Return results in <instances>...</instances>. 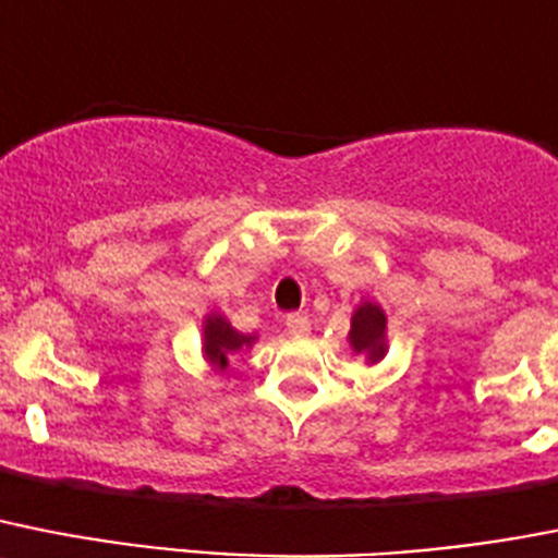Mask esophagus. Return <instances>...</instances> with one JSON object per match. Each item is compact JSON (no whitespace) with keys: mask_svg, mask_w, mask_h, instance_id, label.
Returning a JSON list of instances; mask_svg holds the SVG:
<instances>
[{"mask_svg":"<svg viewBox=\"0 0 558 558\" xmlns=\"http://www.w3.org/2000/svg\"><path fill=\"white\" fill-rule=\"evenodd\" d=\"M284 327H288L290 336L302 338L311 332V318L304 316V313H290V316L284 318Z\"/></svg>","mask_w":558,"mask_h":558,"instance_id":"1","label":"esophagus"}]
</instances>
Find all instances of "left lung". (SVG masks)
I'll return each instance as SVG.
<instances>
[{
	"label": "left lung",
	"instance_id": "obj_1",
	"mask_svg": "<svg viewBox=\"0 0 558 558\" xmlns=\"http://www.w3.org/2000/svg\"><path fill=\"white\" fill-rule=\"evenodd\" d=\"M350 344L355 352H364L366 359L380 361L387 352V316L375 302H364L352 313Z\"/></svg>",
	"mask_w": 558,
	"mask_h": 558
}]
</instances>
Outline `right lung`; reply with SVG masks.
I'll return each instance as SVG.
<instances>
[{
  "instance_id": "add662e5",
  "label": "right lung",
  "mask_w": 558,
  "mask_h": 558,
  "mask_svg": "<svg viewBox=\"0 0 558 558\" xmlns=\"http://www.w3.org/2000/svg\"><path fill=\"white\" fill-rule=\"evenodd\" d=\"M206 344H203V352H206V359L211 361L217 369H226L228 366V355L242 347L254 344V336H242V332L233 330L222 316H208L206 318Z\"/></svg>"
}]
</instances>
